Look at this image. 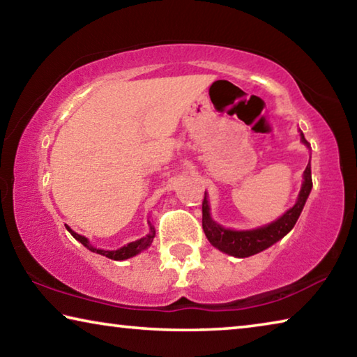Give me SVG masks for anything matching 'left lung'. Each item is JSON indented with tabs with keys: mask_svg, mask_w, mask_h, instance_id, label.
<instances>
[{
	"mask_svg": "<svg viewBox=\"0 0 357 357\" xmlns=\"http://www.w3.org/2000/svg\"><path fill=\"white\" fill-rule=\"evenodd\" d=\"M301 142L310 148V143L305 140L304 134L301 132ZM312 170L310 162L305 167L304 172V181H302V187L298 197V202L293 208H289L285 214L279 219L268 223V225L259 227L255 229H243V231H236V229L223 228L219 223H215L209 213V202L206 198V192H204L203 200V231L206 238L215 249H219L223 253H228L231 257L238 258H247L255 255L268 249L277 241H280L283 236L291 231L293 227L298 222L299 215L304 209V204L307 198L310 195L312 190Z\"/></svg>",
	"mask_w": 357,
	"mask_h": 357,
	"instance_id": "left-lung-1",
	"label": "left lung"
}]
</instances>
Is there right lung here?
<instances>
[{"instance_id": "right-lung-1", "label": "right lung", "mask_w": 357, "mask_h": 357, "mask_svg": "<svg viewBox=\"0 0 357 357\" xmlns=\"http://www.w3.org/2000/svg\"><path fill=\"white\" fill-rule=\"evenodd\" d=\"M66 228H68V231L72 234V236H74L78 241V243H82L84 247H86L88 250L99 253V255H104V257L110 258V259H116V261H121V259L132 258V257L138 255V253H140V252L146 250L148 247L151 245V243H153L154 234H155L154 227L149 223V234H146V236H144V238L138 239V241H134V243H129L128 245L121 247V249H118V250H102V249H96V247H93L91 244H89L88 238H84V236H82V234L75 233L74 229H70L68 225H66Z\"/></svg>"}]
</instances>
